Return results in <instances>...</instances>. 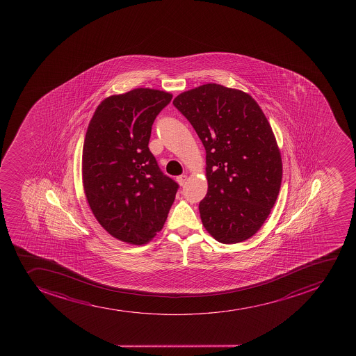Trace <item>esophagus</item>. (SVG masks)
<instances>
[{
    "mask_svg": "<svg viewBox=\"0 0 356 356\" xmlns=\"http://www.w3.org/2000/svg\"><path fill=\"white\" fill-rule=\"evenodd\" d=\"M188 176L187 175H180L177 176V184H180V186H184V184H186V181H187Z\"/></svg>",
    "mask_w": 356,
    "mask_h": 356,
    "instance_id": "1",
    "label": "esophagus"
}]
</instances>
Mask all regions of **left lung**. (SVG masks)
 Segmentation results:
<instances>
[{
	"label": "left lung",
	"instance_id": "1",
	"mask_svg": "<svg viewBox=\"0 0 356 356\" xmlns=\"http://www.w3.org/2000/svg\"><path fill=\"white\" fill-rule=\"evenodd\" d=\"M172 104L207 151L208 193L200 203L204 229L222 243L250 239L270 213L283 175L267 117L250 94L217 83L181 92Z\"/></svg>",
	"mask_w": 356,
	"mask_h": 356
}]
</instances>
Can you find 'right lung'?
<instances>
[{
  "instance_id": "obj_1",
  "label": "right lung",
  "mask_w": 356,
  "mask_h": 356,
  "mask_svg": "<svg viewBox=\"0 0 356 356\" xmlns=\"http://www.w3.org/2000/svg\"><path fill=\"white\" fill-rule=\"evenodd\" d=\"M172 95L136 88L103 99L82 149V184L92 215L110 236L144 245L161 231L177 184L149 152L155 117Z\"/></svg>"
}]
</instances>
